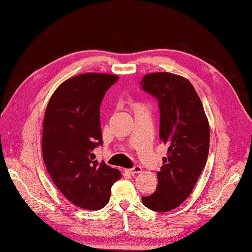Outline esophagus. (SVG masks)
I'll return each instance as SVG.
<instances>
[{
    "label": "esophagus",
    "instance_id": "34e87169",
    "mask_svg": "<svg viewBox=\"0 0 252 252\" xmlns=\"http://www.w3.org/2000/svg\"><path fill=\"white\" fill-rule=\"evenodd\" d=\"M142 171V168L140 167V165H135V167H133V168H131V169H127V172L129 173H131V174H136V173H140Z\"/></svg>",
    "mask_w": 252,
    "mask_h": 252
}]
</instances>
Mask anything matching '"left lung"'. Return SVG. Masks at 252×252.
<instances>
[{
    "mask_svg": "<svg viewBox=\"0 0 252 252\" xmlns=\"http://www.w3.org/2000/svg\"><path fill=\"white\" fill-rule=\"evenodd\" d=\"M141 89L158 100L160 140L168 156L155 192L142 197L152 211L173 210L189 197L207 163L210 129L200 97L187 79L168 72L143 76Z\"/></svg>",
    "mask_w": 252,
    "mask_h": 252,
    "instance_id": "left-lung-1",
    "label": "left lung"
}]
</instances>
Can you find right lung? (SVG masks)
<instances>
[{"label":"right lung","instance_id":"1","mask_svg":"<svg viewBox=\"0 0 252 252\" xmlns=\"http://www.w3.org/2000/svg\"><path fill=\"white\" fill-rule=\"evenodd\" d=\"M119 76L84 73L63 82L46 106L42 153L46 170L61 193L75 206L99 210L121 172L94 160L103 144L100 105Z\"/></svg>","mask_w":252,"mask_h":252}]
</instances>
